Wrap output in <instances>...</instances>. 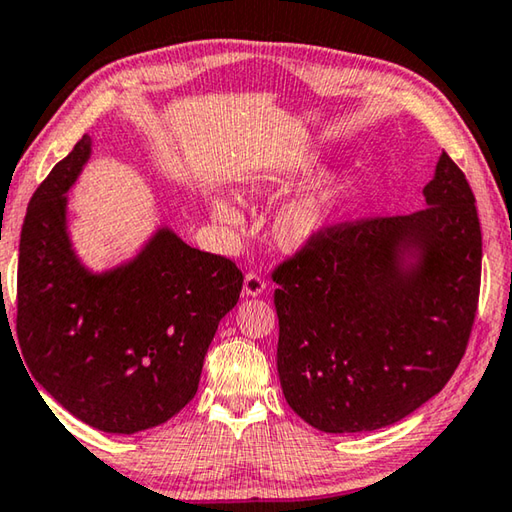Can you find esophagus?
<instances>
[{
	"mask_svg": "<svg viewBox=\"0 0 512 512\" xmlns=\"http://www.w3.org/2000/svg\"><path fill=\"white\" fill-rule=\"evenodd\" d=\"M264 291H266L264 277L259 275V273H255V271H250V273L244 277V296L255 298V296H262Z\"/></svg>",
	"mask_w": 512,
	"mask_h": 512,
	"instance_id": "esophagus-1",
	"label": "esophagus"
}]
</instances>
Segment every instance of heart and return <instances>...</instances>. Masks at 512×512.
I'll return each mask as SVG.
<instances>
[{"label": "heart", "instance_id": "b5f03b06", "mask_svg": "<svg viewBox=\"0 0 512 512\" xmlns=\"http://www.w3.org/2000/svg\"><path fill=\"white\" fill-rule=\"evenodd\" d=\"M257 187H264V185H257ZM336 194H339V187L325 185V187L314 189V192L293 198L289 205H284L275 221V235L282 241V246L287 248L305 246L307 241L327 223V216H329V210H332ZM214 212L225 221L237 219L235 207H232L228 201H221V198L214 203Z\"/></svg>", "mask_w": 512, "mask_h": 512}]
</instances>
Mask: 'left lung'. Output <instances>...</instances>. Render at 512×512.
Instances as JSON below:
<instances>
[{"label":"left lung","mask_w":512,"mask_h":512,"mask_svg":"<svg viewBox=\"0 0 512 512\" xmlns=\"http://www.w3.org/2000/svg\"><path fill=\"white\" fill-rule=\"evenodd\" d=\"M404 216L320 228L273 271L277 372L293 411L327 433L375 431L440 393L479 305L481 225L443 151Z\"/></svg>","instance_id":"8db88e82"}]
</instances>
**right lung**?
Masks as SVG:
<instances>
[{"label":"right lung","instance_id":"right-lung-1","mask_svg":"<svg viewBox=\"0 0 512 512\" xmlns=\"http://www.w3.org/2000/svg\"><path fill=\"white\" fill-rule=\"evenodd\" d=\"M83 135L36 189L17 264V341L33 379L81 422L137 433L198 391L207 348L244 275L228 257L160 228L142 253L90 273L67 235V189L88 162ZM36 386V384H33Z\"/></svg>","mask_w":512,"mask_h":512}]
</instances>
